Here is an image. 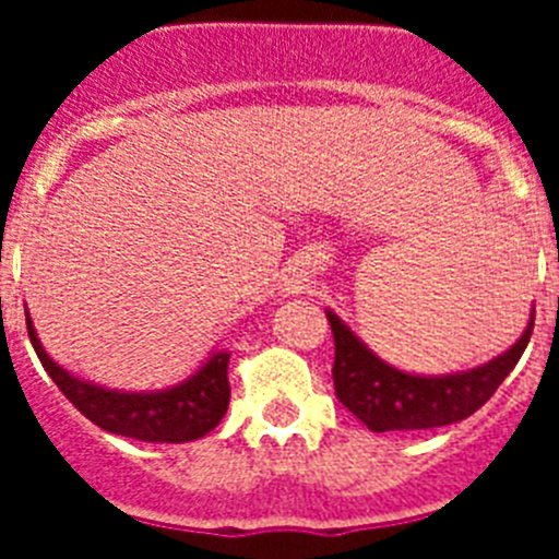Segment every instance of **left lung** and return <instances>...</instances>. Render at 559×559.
Instances as JSON below:
<instances>
[{
  "instance_id": "left-lung-1",
  "label": "left lung",
  "mask_w": 559,
  "mask_h": 559,
  "mask_svg": "<svg viewBox=\"0 0 559 559\" xmlns=\"http://www.w3.org/2000/svg\"><path fill=\"white\" fill-rule=\"evenodd\" d=\"M335 338V394L369 431H423L453 426L471 417L515 369L535 328V305L530 324L510 349L487 364L451 374H417L397 369L353 333L335 310H324Z\"/></svg>"
}]
</instances>
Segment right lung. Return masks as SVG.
Returning a JSON list of instances; mask_svg holds the SVG:
<instances>
[{"instance_id": "right-lung-1", "label": "right lung", "mask_w": 559, "mask_h": 559, "mask_svg": "<svg viewBox=\"0 0 559 559\" xmlns=\"http://www.w3.org/2000/svg\"><path fill=\"white\" fill-rule=\"evenodd\" d=\"M29 344L36 349L38 360L52 378L63 397L78 408L86 419L100 426L108 433H120L142 442H192L201 439L218 426L229 408V349H212L201 367L190 378L179 380L167 389L151 392H126V389H108L78 374L52 360L38 338L36 328L27 313Z\"/></svg>"}]
</instances>
